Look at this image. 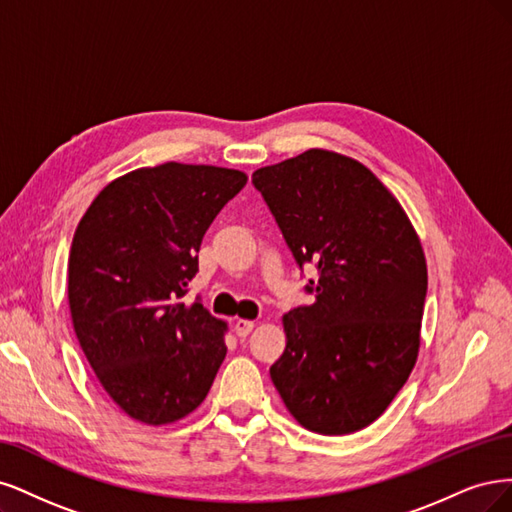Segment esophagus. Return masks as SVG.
I'll list each match as a JSON object with an SVG mask.
<instances>
[{
    "mask_svg": "<svg viewBox=\"0 0 512 512\" xmlns=\"http://www.w3.org/2000/svg\"><path fill=\"white\" fill-rule=\"evenodd\" d=\"M253 327H255V321H249V319H238V321L234 323V332H236V336H238V338H246V336H249V334L253 332Z\"/></svg>",
    "mask_w": 512,
    "mask_h": 512,
    "instance_id": "obj_1",
    "label": "esophagus"
}]
</instances>
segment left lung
I'll return each mask as SVG.
<instances>
[{
	"label": "left lung",
	"mask_w": 512,
	"mask_h": 512,
	"mask_svg": "<svg viewBox=\"0 0 512 512\" xmlns=\"http://www.w3.org/2000/svg\"><path fill=\"white\" fill-rule=\"evenodd\" d=\"M289 251L315 266L310 306L285 315L272 383L306 430L342 436L383 415L419 353L427 293L421 242L359 161L312 148L253 174Z\"/></svg>",
	"instance_id": "1"
}]
</instances>
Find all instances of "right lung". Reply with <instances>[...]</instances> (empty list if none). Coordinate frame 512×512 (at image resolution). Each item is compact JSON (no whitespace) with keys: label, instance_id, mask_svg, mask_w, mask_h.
Here are the masks:
<instances>
[{"label":"right lung","instance_id":"right-lung-1","mask_svg":"<svg viewBox=\"0 0 512 512\" xmlns=\"http://www.w3.org/2000/svg\"><path fill=\"white\" fill-rule=\"evenodd\" d=\"M244 185L246 176L227 168H142L112 180L76 227L68 261L74 332L131 419L178 421L210 391L227 353L225 323L200 298H183L206 229Z\"/></svg>","mask_w":512,"mask_h":512}]
</instances>
